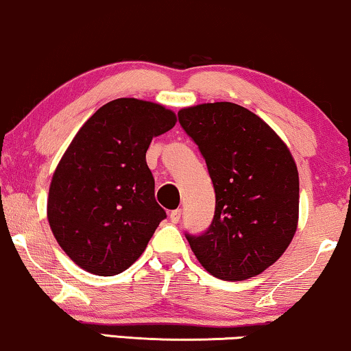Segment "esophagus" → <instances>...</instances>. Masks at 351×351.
I'll use <instances>...</instances> for the list:
<instances>
[{
	"label": "esophagus",
	"instance_id": "1",
	"mask_svg": "<svg viewBox=\"0 0 351 351\" xmlns=\"http://www.w3.org/2000/svg\"><path fill=\"white\" fill-rule=\"evenodd\" d=\"M180 215H182V210H180V209L172 210V213L169 214L171 222H172V223H179V222H180Z\"/></svg>",
	"mask_w": 351,
	"mask_h": 351
}]
</instances>
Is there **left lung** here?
Returning a JSON list of instances; mask_svg holds the SVG:
<instances>
[{"instance_id": "1", "label": "left lung", "mask_w": 351, "mask_h": 351, "mask_svg": "<svg viewBox=\"0 0 351 351\" xmlns=\"http://www.w3.org/2000/svg\"><path fill=\"white\" fill-rule=\"evenodd\" d=\"M204 156L215 191L213 223L186 234L206 271L220 280L261 275L289 246L299 223V172L289 148L256 113L232 102L179 110Z\"/></svg>"}]
</instances>
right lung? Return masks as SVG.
Instances as JSON below:
<instances>
[{
    "mask_svg": "<svg viewBox=\"0 0 351 351\" xmlns=\"http://www.w3.org/2000/svg\"><path fill=\"white\" fill-rule=\"evenodd\" d=\"M172 110L123 97L86 121L57 165L47 220L64 252L83 270L113 276L128 270L162 219L145 153L176 126Z\"/></svg>",
    "mask_w": 351,
    "mask_h": 351,
    "instance_id": "right-lung-1",
    "label": "right lung"
}]
</instances>
